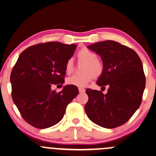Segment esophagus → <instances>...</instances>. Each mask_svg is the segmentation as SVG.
Instances as JSON below:
<instances>
[{"label":"esophagus","instance_id":"esophagus-1","mask_svg":"<svg viewBox=\"0 0 156 156\" xmlns=\"http://www.w3.org/2000/svg\"><path fill=\"white\" fill-rule=\"evenodd\" d=\"M78 90H79V92L81 93H84L85 91H86V90H85L84 88H78Z\"/></svg>","mask_w":156,"mask_h":156}]
</instances>
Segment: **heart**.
<instances>
[{"instance_id": "heart-1", "label": "heart", "mask_w": 156, "mask_h": 156, "mask_svg": "<svg viewBox=\"0 0 156 156\" xmlns=\"http://www.w3.org/2000/svg\"><path fill=\"white\" fill-rule=\"evenodd\" d=\"M77 57L79 61L85 62L83 66V74H75L68 77L66 83L68 85L77 87L86 86L91 81L93 76L95 78L100 77L104 71V64L102 61L98 59L97 54L86 48L80 49L77 53ZM66 71L70 73L73 70V61L71 58L67 60L65 66Z\"/></svg>"}]
</instances>
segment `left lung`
I'll return each instance as SVG.
<instances>
[{"label": "left lung", "mask_w": 156, "mask_h": 156, "mask_svg": "<svg viewBox=\"0 0 156 156\" xmlns=\"http://www.w3.org/2000/svg\"><path fill=\"white\" fill-rule=\"evenodd\" d=\"M98 54L104 71L97 85L108 93L86 89L88 101L85 111L91 121L101 127L114 128L126 123L142 102L146 77L142 61L133 50L113 41H105L88 46Z\"/></svg>", "instance_id": "obj_1"}]
</instances>
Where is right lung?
<instances>
[{"mask_svg":"<svg viewBox=\"0 0 156 156\" xmlns=\"http://www.w3.org/2000/svg\"><path fill=\"white\" fill-rule=\"evenodd\" d=\"M76 48L75 44L47 42L28 47L18 57L10 73L12 98L23 118L33 127L44 129L57 124L79 93L71 85L58 93L51 89L65 82L66 63Z\"/></svg>","mask_w":156,"mask_h":156,"instance_id":"right-lung-1","label":"right lung"}]
</instances>
